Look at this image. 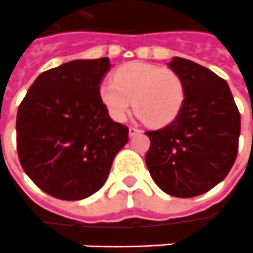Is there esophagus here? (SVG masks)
<instances>
[{"mask_svg": "<svg viewBox=\"0 0 253 253\" xmlns=\"http://www.w3.org/2000/svg\"><path fill=\"white\" fill-rule=\"evenodd\" d=\"M136 134H141V130L139 128H136V127H130L128 128V135L130 136H134Z\"/></svg>", "mask_w": 253, "mask_h": 253, "instance_id": "1", "label": "esophagus"}]
</instances>
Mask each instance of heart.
Returning <instances> with one entry per match:
<instances>
[{
    "mask_svg": "<svg viewBox=\"0 0 253 253\" xmlns=\"http://www.w3.org/2000/svg\"><path fill=\"white\" fill-rule=\"evenodd\" d=\"M185 93L184 79L175 71L142 61L123 65L114 80H104L99 87L100 100L114 121H125L134 106L138 117L154 127L177 118Z\"/></svg>",
    "mask_w": 253,
    "mask_h": 253,
    "instance_id": "b5f03b06",
    "label": "heart"
}]
</instances>
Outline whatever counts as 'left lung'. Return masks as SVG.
<instances>
[{"instance_id":"obj_1","label":"left lung","mask_w":253,"mask_h":253,"mask_svg":"<svg viewBox=\"0 0 253 253\" xmlns=\"http://www.w3.org/2000/svg\"><path fill=\"white\" fill-rule=\"evenodd\" d=\"M168 65L184 79L185 100L171 123L146 131V165L165 193L196 197L221 182L235 164L240 112L228 83L211 69L181 57Z\"/></svg>"}]
</instances>
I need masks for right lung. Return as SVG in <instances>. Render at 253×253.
<instances>
[{"instance_id": "obj_1", "label": "right lung", "mask_w": 253, "mask_h": 253, "mask_svg": "<svg viewBox=\"0 0 253 253\" xmlns=\"http://www.w3.org/2000/svg\"><path fill=\"white\" fill-rule=\"evenodd\" d=\"M108 57L74 60L39 75L17 111V153L28 177L52 197L78 201L98 192L128 142L99 96Z\"/></svg>"}]
</instances>
